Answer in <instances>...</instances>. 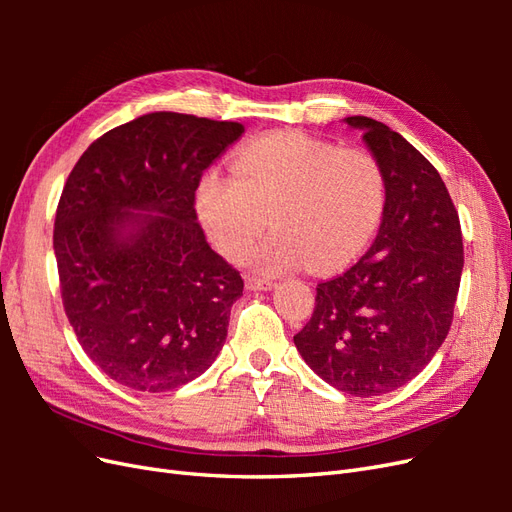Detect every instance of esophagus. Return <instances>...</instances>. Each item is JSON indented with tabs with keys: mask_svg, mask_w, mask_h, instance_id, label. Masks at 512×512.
<instances>
[{
	"mask_svg": "<svg viewBox=\"0 0 512 512\" xmlns=\"http://www.w3.org/2000/svg\"><path fill=\"white\" fill-rule=\"evenodd\" d=\"M273 286H275V282H271V280H260V277H254V275L245 277L247 290H271Z\"/></svg>",
	"mask_w": 512,
	"mask_h": 512,
	"instance_id": "obj_1",
	"label": "esophagus"
}]
</instances>
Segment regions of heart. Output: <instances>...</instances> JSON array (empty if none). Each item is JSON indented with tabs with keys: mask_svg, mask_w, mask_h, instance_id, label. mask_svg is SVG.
<instances>
[{
	"mask_svg": "<svg viewBox=\"0 0 512 512\" xmlns=\"http://www.w3.org/2000/svg\"><path fill=\"white\" fill-rule=\"evenodd\" d=\"M196 190L198 218L218 252L239 260L269 218L275 226L245 256L260 273L346 267L376 237L386 207L382 164L367 149H339L301 132L262 136Z\"/></svg>",
	"mask_w": 512,
	"mask_h": 512,
	"instance_id": "heart-1",
	"label": "heart"
}]
</instances>
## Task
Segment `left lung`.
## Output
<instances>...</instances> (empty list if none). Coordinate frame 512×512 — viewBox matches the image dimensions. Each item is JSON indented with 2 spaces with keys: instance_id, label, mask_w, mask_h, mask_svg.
Returning a JSON list of instances; mask_svg holds the SVG:
<instances>
[{
  "instance_id": "8db88e82",
  "label": "left lung",
  "mask_w": 512,
  "mask_h": 512,
  "mask_svg": "<svg viewBox=\"0 0 512 512\" xmlns=\"http://www.w3.org/2000/svg\"><path fill=\"white\" fill-rule=\"evenodd\" d=\"M344 121L363 130L382 164L386 207L367 254L318 284L314 314L294 346L337 391L374 397L418 376L446 339L463 241L453 200L423 153L382 121Z\"/></svg>"
}]
</instances>
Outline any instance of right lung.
<instances>
[{
    "mask_svg": "<svg viewBox=\"0 0 512 512\" xmlns=\"http://www.w3.org/2000/svg\"><path fill=\"white\" fill-rule=\"evenodd\" d=\"M241 134L237 121L149 113L102 134L68 175L53 230L61 301L85 354L128 389H179L226 342L243 280L194 203Z\"/></svg>",
    "mask_w": 512,
    "mask_h": 512,
    "instance_id": "obj_1",
    "label": "right lung"
}]
</instances>
